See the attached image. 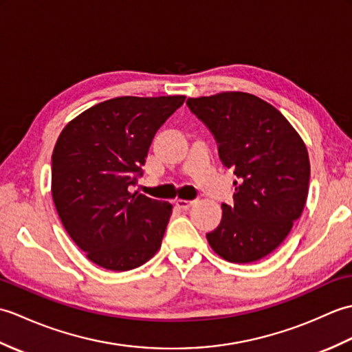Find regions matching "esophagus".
Wrapping results in <instances>:
<instances>
[{
	"label": "esophagus",
	"instance_id": "obj_1",
	"mask_svg": "<svg viewBox=\"0 0 352 352\" xmlns=\"http://www.w3.org/2000/svg\"><path fill=\"white\" fill-rule=\"evenodd\" d=\"M195 201H190V199H177L175 204L180 207V208H189Z\"/></svg>",
	"mask_w": 352,
	"mask_h": 352
}]
</instances>
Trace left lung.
I'll list each match as a JSON object with an SVG mask.
<instances>
[{"label": "left lung", "mask_w": 352, "mask_h": 352, "mask_svg": "<svg viewBox=\"0 0 352 352\" xmlns=\"http://www.w3.org/2000/svg\"><path fill=\"white\" fill-rule=\"evenodd\" d=\"M218 144L223 166L234 170V204L207 233L213 251L231 263L271 254L300 219L309 193L310 162L300 134L271 104L245 92L186 101Z\"/></svg>", "instance_id": "8db88e82"}]
</instances>
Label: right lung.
<instances>
[{
    "label": "right lung",
    "mask_w": 352,
    "mask_h": 352,
    "mask_svg": "<svg viewBox=\"0 0 352 352\" xmlns=\"http://www.w3.org/2000/svg\"><path fill=\"white\" fill-rule=\"evenodd\" d=\"M186 96H119L65 126L52 151L51 193L65 230L86 257L130 271L159 251L172 213L166 201L129 190L149 145Z\"/></svg>",
    "instance_id": "right-lung-1"
}]
</instances>
